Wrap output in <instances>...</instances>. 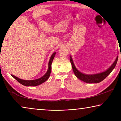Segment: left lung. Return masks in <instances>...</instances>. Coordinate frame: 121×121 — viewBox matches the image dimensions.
Listing matches in <instances>:
<instances>
[{"instance_id": "8db88e82", "label": "left lung", "mask_w": 121, "mask_h": 121, "mask_svg": "<svg viewBox=\"0 0 121 121\" xmlns=\"http://www.w3.org/2000/svg\"><path fill=\"white\" fill-rule=\"evenodd\" d=\"M117 59L118 56L116 58V60H115L112 65L107 70L99 73H96V74L87 75L81 73L79 70H77V68L75 66L74 63L73 62L72 58H71V56H70V61L71 63V65H72L73 71L75 76L80 80L87 83H98L102 81L104 79H105L107 76H108L110 74L115 67L116 63H117Z\"/></svg>"}]
</instances>
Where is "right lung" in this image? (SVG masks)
I'll list each match as a JSON object with an SVG mask.
<instances>
[{
  "mask_svg": "<svg viewBox=\"0 0 121 121\" xmlns=\"http://www.w3.org/2000/svg\"><path fill=\"white\" fill-rule=\"evenodd\" d=\"M56 54V52H54L53 53V54L51 56L50 61H49L48 62V70L47 71L45 74L43 76H42L41 78H39L35 79V80H23V79H21L18 78L17 77L13 75H11L12 76L13 78H14L16 80L19 82L21 84L23 85L24 86H37L45 82L48 80V78L50 77L51 71V65H52V63L53 59H54L55 55Z\"/></svg>",
  "mask_w": 121,
  "mask_h": 121,
  "instance_id": "right-lung-1",
  "label": "right lung"
}]
</instances>
